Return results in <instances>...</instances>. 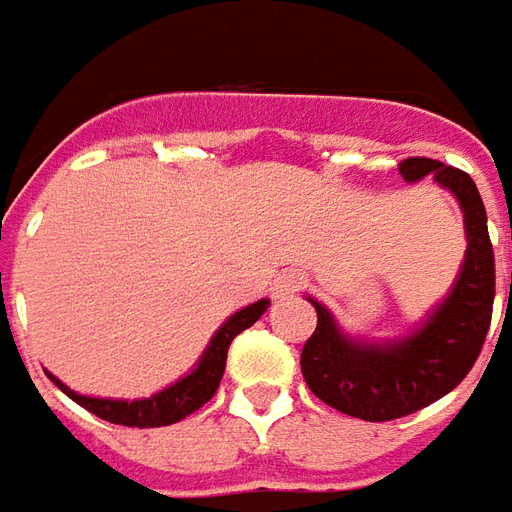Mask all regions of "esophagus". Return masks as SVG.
<instances>
[{
	"instance_id": "esophagus-1",
	"label": "esophagus",
	"mask_w": 512,
	"mask_h": 512,
	"mask_svg": "<svg viewBox=\"0 0 512 512\" xmlns=\"http://www.w3.org/2000/svg\"><path fill=\"white\" fill-rule=\"evenodd\" d=\"M306 286V278L303 273H284L278 281H275V297H284V295H295Z\"/></svg>"
}]
</instances>
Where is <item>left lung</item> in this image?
I'll return each instance as SVG.
<instances>
[{"mask_svg":"<svg viewBox=\"0 0 512 512\" xmlns=\"http://www.w3.org/2000/svg\"><path fill=\"white\" fill-rule=\"evenodd\" d=\"M400 173L405 181L433 173L455 192L466 217L469 250L452 295L433 311L422 331L411 333L405 342L369 347L344 339L328 308L311 300L317 308V328L300 353L303 378L325 405L364 422L400 419L449 394L480 358L494 314V245L477 184L469 173L427 157L402 159Z\"/></svg>","mask_w":512,"mask_h":512,"instance_id":"8db88e82","label":"left lung"}]
</instances>
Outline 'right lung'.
Wrapping results in <instances>:
<instances>
[{
	"instance_id": "obj_1",
	"label": "right lung",
	"mask_w": 512,
	"mask_h": 512,
	"mask_svg": "<svg viewBox=\"0 0 512 512\" xmlns=\"http://www.w3.org/2000/svg\"><path fill=\"white\" fill-rule=\"evenodd\" d=\"M267 306H270L267 300H259V303H253V306L237 311V314L215 333V339L206 347V353L204 358H201L198 369H192L190 375L181 378L176 386L159 391V394L148 397V400L123 402L99 400V397H82V394H76V391H71L68 386H63L54 375H49V378H52L54 386H60L71 400L79 402L85 411L96 413L104 422L123 424V427H162V424L181 422L184 416L195 413L201 405H206V402L215 397L217 386H220V380H223V372H226L228 347L234 342V336L259 320L264 311H267Z\"/></svg>"
}]
</instances>
